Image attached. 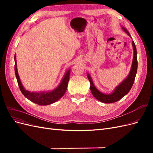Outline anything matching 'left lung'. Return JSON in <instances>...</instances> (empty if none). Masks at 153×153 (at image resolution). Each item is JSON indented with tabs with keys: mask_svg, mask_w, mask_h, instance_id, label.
I'll list each match as a JSON object with an SVG mask.
<instances>
[{
	"mask_svg": "<svg viewBox=\"0 0 153 153\" xmlns=\"http://www.w3.org/2000/svg\"><path fill=\"white\" fill-rule=\"evenodd\" d=\"M122 29L126 32V33L130 37H131L129 34V32L126 29H125L124 27L121 26ZM132 46L133 48V61L132 64L131 66L130 71L128 74L127 77L125 78V79L121 82L119 85H117L116 87L115 88L114 90L109 94H104L103 92L100 91L97 88L95 87V85L93 84V82H92V78L91 77L90 75L87 73V78L89 79L90 84H91V91L92 92V95L94 96V98L98 100V101H101V102L104 103H114L116 102V101L121 100L123 97H124L125 95H126L129 91H130L131 88L133 86V84L135 81V78L136 74L137 72V67H138V63H137V48L135 47V43L134 41H132Z\"/></svg>",
	"mask_w": 153,
	"mask_h": 153,
	"instance_id": "1",
	"label": "left lung"
}]
</instances>
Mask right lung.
Segmentation results:
<instances>
[{
  "label": "right lung",
  "mask_w": 153,
  "mask_h": 153,
  "mask_svg": "<svg viewBox=\"0 0 153 153\" xmlns=\"http://www.w3.org/2000/svg\"><path fill=\"white\" fill-rule=\"evenodd\" d=\"M70 69L65 73L59 85L52 91H40V92H30L26 90L23 86L20 78L18 75L17 69V64L16 59V53L15 55V71L18 86L22 93L24 96L31 101L32 102L38 104L39 105H48L52 104L61 99L65 94L67 90L68 82L70 75Z\"/></svg>",
  "instance_id": "1"
}]
</instances>
